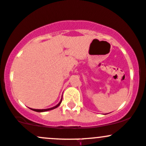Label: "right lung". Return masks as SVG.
<instances>
[{"label":"right lung","instance_id":"right-lung-1","mask_svg":"<svg viewBox=\"0 0 146 146\" xmlns=\"http://www.w3.org/2000/svg\"><path fill=\"white\" fill-rule=\"evenodd\" d=\"M61 102H62V100H60V102H59V104H57V105H56V106H54V107L50 108V109H32V110H33V111H37V112H44V111H46L52 110V109H56V108H57L58 106L60 104Z\"/></svg>","mask_w":146,"mask_h":146}]
</instances>
